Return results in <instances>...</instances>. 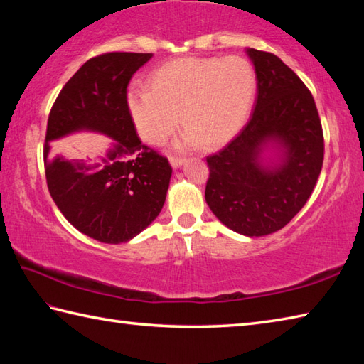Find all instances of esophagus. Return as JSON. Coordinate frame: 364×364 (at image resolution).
Here are the masks:
<instances>
[{
  "label": "esophagus",
  "instance_id": "1",
  "mask_svg": "<svg viewBox=\"0 0 364 364\" xmlns=\"http://www.w3.org/2000/svg\"><path fill=\"white\" fill-rule=\"evenodd\" d=\"M170 164H172L173 168H178V167H181L184 164V159L176 158V156H170Z\"/></svg>",
  "mask_w": 364,
  "mask_h": 364
}]
</instances>
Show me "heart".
Here are the masks:
<instances>
[{"instance_id":"obj_1","label":"heart","mask_w":364,"mask_h":364,"mask_svg":"<svg viewBox=\"0 0 364 364\" xmlns=\"http://www.w3.org/2000/svg\"><path fill=\"white\" fill-rule=\"evenodd\" d=\"M255 95L257 73L245 58H180L151 73L150 89H131L128 107L146 142H164L181 123L178 146L214 149L242 128Z\"/></svg>"}]
</instances>
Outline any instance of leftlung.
<instances>
[{
	"label": "left lung",
	"instance_id": "1",
	"mask_svg": "<svg viewBox=\"0 0 364 364\" xmlns=\"http://www.w3.org/2000/svg\"><path fill=\"white\" fill-rule=\"evenodd\" d=\"M258 97L249 123L225 149L206 158L205 200L223 225L244 236H266L296 215L318 181L322 125L311 92L272 53L247 50ZM277 158L266 161L264 151Z\"/></svg>",
	"mask_w": 364,
	"mask_h": 364
}]
</instances>
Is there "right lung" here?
<instances>
[{"label":"right lung","instance_id":"add662e5","mask_svg":"<svg viewBox=\"0 0 364 364\" xmlns=\"http://www.w3.org/2000/svg\"><path fill=\"white\" fill-rule=\"evenodd\" d=\"M151 56L106 53L89 59L59 92L46 125L43 161L51 198L76 230L105 244L128 242L166 202L172 167L141 142L127 100L129 80ZM76 130L114 139L103 165L53 154L50 142Z\"/></svg>","mask_w":364,"mask_h":364}]
</instances>
